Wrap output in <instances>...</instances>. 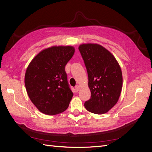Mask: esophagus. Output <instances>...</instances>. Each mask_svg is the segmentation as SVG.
Here are the masks:
<instances>
[{"label":"esophagus","mask_w":152,"mask_h":152,"mask_svg":"<svg viewBox=\"0 0 152 152\" xmlns=\"http://www.w3.org/2000/svg\"><path fill=\"white\" fill-rule=\"evenodd\" d=\"M75 90H76L77 91H79L80 90V86L77 85V86H75Z\"/></svg>","instance_id":"obj_1"}]
</instances>
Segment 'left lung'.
Wrapping results in <instances>:
<instances>
[{
	"mask_svg": "<svg viewBox=\"0 0 152 152\" xmlns=\"http://www.w3.org/2000/svg\"><path fill=\"white\" fill-rule=\"evenodd\" d=\"M79 50L88 74L90 99L86 109L95 114L108 112L117 103L122 88L120 65L109 50L98 44H83Z\"/></svg>",
	"mask_w": 152,
	"mask_h": 152,
	"instance_id": "8db88e82",
	"label": "left lung"
}]
</instances>
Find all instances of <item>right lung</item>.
<instances>
[{
  "label": "right lung",
  "mask_w": 152,
  "mask_h": 152,
  "mask_svg": "<svg viewBox=\"0 0 152 152\" xmlns=\"http://www.w3.org/2000/svg\"><path fill=\"white\" fill-rule=\"evenodd\" d=\"M75 53L70 45L52 46L38 53L26 68L25 84L40 112L53 115L68 108L73 97L65 67Z\"/></svg>",
  "instance_id": "1"
}]
</instances>
